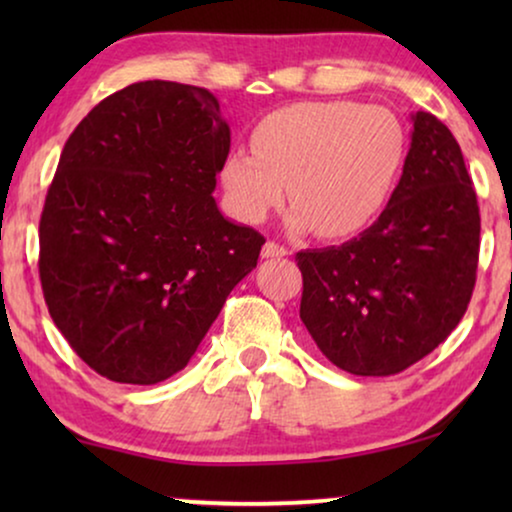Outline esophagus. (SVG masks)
<instances>
[{
	"instance_id": "obj_1",
	"label": "esophagus",
	"mask_w": 512,
	"mask_h": 512,
	"mask_svg": "<svg viewBox=\"0 0 512 512\" xmlns=\"http://www.w3.org/2000/svg\"><path fill=\"white\" fill-rule=\"evenodd\" d=\"M286 254H289V249L282 247V244H277V242H265L263 258H282V256H286Z\"/></svg>"
}]
</instances>
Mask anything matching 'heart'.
<instances>
[{
  "mask_svg": "<svg viewBox=\"0 0 512 512\" xmlns=\"http://www.w3.org/2000/svg\"><path fill=\"white\" fill-rule=\"evenodd\" d=\"M251 144L254 153L230 151L221 165L230 212L261 223L289 193V226L333 240L361 233L382 214L408 153L396 114L352 100L272 111Z\"/></svg>",
  "mask_w": 512,
  "mask_h": 512,
  "instance_id": "heart-1",
  "label": "heart"
}]
</instances>
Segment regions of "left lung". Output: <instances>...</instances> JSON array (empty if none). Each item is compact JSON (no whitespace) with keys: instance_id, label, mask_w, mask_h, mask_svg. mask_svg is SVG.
<instances>
[{"instance_id":"1","label":"left lung","mask_w":512,"mask_h":512,"mask_svg":"<svg viewBox=\"0 0 512 512\" xmlns=\"http://www.w3.org/2000/svg\"><path fill=\"white\" fill-rule=\"evenodd\" d=\"M478 251V198L457 139L429 111H417L401 181L380 219L340 247L296 256L300 319L338 368L396 375L457 328Z\"/></svg>"}]
</instances>
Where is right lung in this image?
<instances>
[{
    "instance_id": "right-lung-1",
    "label": "right lung",
    "mask_w": 512,
    "mask_h": 512,
    "mask_svg": "<svg viewBox=\"0 0 512 512\" xmlns=\"http://www.w3.org/2000/svg\"><path fill=\"white\" fill-rule=\"evenodd\" d=\"M230 151L205 88L139 81L62 149L39 223L48 312L95 373L163 382L191 361L265 244L214 200Z\"/></svg>"
}]
</instances>
